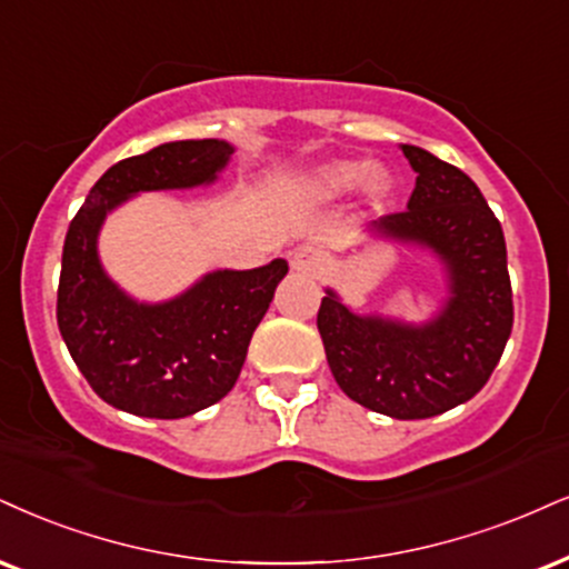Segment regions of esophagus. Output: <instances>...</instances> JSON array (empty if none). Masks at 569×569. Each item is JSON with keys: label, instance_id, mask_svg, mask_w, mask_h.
<instances>
[{"label": "esophagus", "instance_id": "1", "mask_svg": "<svg viewBox=\"0 0 569 569\" xmlns=\"http://www.w3.org/2000/svg\"><path fill=\"white\" fill-rule=\"evenodd\" d=\"M325 263L327 256L319 248H313V244H300V248L290 252L292 271L306 273V277H317V273L325 269Z\"/></svg>", "mask_w": 569, "mask_h": 569}]
</instances>
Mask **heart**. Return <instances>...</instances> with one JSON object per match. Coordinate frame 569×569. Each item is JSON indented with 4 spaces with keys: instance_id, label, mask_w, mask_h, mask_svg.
<instances>
[{
    "instance_id": "b5f03b06",
    "label": "heart",
    "mask_w": 569,
    "mask_h": 569,
    "mask_svg": "<svg viewBox=\"0 0 569 569\" xmlns=\"http://www.w3.org/2000/svg\"><path fill=\"white\" fill-rule=\"evenodd\" d=\"M392 184V171L380 160H332V163H321L313 168L308 177L300 181L298 198L308 202V206H327L346 198L350 189L359 187L363 202L369 206H380L390 198Z\"/></svg>"
}]
</instances>
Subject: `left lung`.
<instances>
[{"label":"left lung","mask_w":569,"mask_h":569,"mask_svg":"<svg viewBox=\"0 0 569 569\" xmlns=\"http://www.w3.org/2000/svg\"><path fill=\"white\" fill-rule=\"evenodd\" d=\"M417 173L403 213L363 229L371 242L419 250L443 277L430 317L361 313L325 287L317 327L340 390L392 419L438 417L488 382L511 335L507 242L493 210L465 171L417 144H401Z\"/></svg>","instance_id":"left-lung-1"}]
</instances>
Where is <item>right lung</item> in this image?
Returning <instances> with one entry per match:
<instances>
[{
  "label": "right lung",
  "mask_w": 569,
  "mask_h": 569,
  "mask_svg": "<svg viewBox=\"0 0 569 569\" xmlns=\"http://www.w3.org/2000/svg\"><path fill=\"white\" fill-rule=\"evenodd\" d=\"M234 156L227 139L166 142L110 166L91 187L62 244L58 327L104 403L147 419L192 417L234 388L256 327L287 273L216 269L166 300H139L100 258L108 216L144 192L210 187Z\"/></svg>",
  "instance_id": "obj_1"
}]
</instances>
